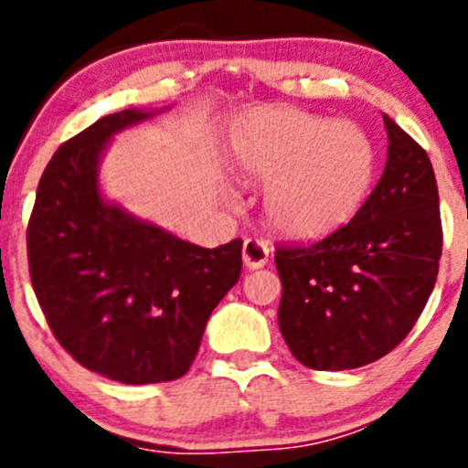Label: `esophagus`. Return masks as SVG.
Masks as SVG:
<instances>
[{"mask_svg": "<svg viewBox=\"0 0 468 468\" xmlns=\"http://www.w3.org/2000/svg\"><path fill=\"white\" fill-rule=\"evenodd\" d=\"M270 262V248L262 239H246L243 243V264L248 270H262Z\"/></svg>", "mask_w": 468, "mask_h": 468, "instance_id": "obj_1", "label": "esophagus"}]
</instances>
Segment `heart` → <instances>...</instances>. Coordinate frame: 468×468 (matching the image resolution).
I'll use <instances>...</instances> for the list:
<instances>
[{
    "instance_id": "b5f03b06",
    "label": "heart",
    "mask_w": 468,
    "mask_h": 468,
    "mask_svg": "<svg viewBox=\"0 0 468 468\" xmlns=\"http://www.w3.org/2000/svg\"><path fill=\"white\" fill-rule=\"evenodd\" d=\"M229 154L248 185L267 187L271 229L295 243L349 225L378 176V150L358 123L283 105L246 114L231 131Z\"/></svg>"
}]
</instances>
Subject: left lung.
<instances>
[{
    "label": "left lung",
    "mask_w": 468,
    "mask_h": 468,
    "mask_svg": "<svg viewBox=\"0 0 468 468\" xmlns=\"http://www.w3.org/2000/svg\"><path fill=\"white\" fill-rule=\"evenodd\" d=\"M387 164L346 227L307 248H279V328L302 366L351 370L387 356L431 295L443 250L427 152L384 114Z\"/></svg>",
    "instance_id": "obj_1"
}]
</instances>
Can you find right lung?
<instances>
[{
  "mask_svg": "<svg viewBox=\"0 0 468 468\" xmlns=\"http://www.w3.org/2000/svg\"><path fill=\"white\" fill-rule=\"evenodd\" d=\"M161 110H122L58 147L27 225L32 288L56 340L122 384L183 378L206 324L241 276V239L201 248L105 197L114 135Z\"/></svg>",
  "mask_w": 468,
  "mask_h": 468,
  "instance_id": "add662e5",
  "label": "right lung"
}]
</instances>
